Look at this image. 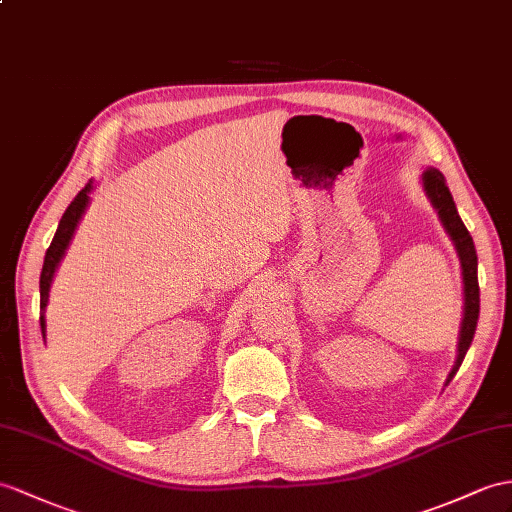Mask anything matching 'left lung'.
<instances>
[{
	"instance_id": "obj_1",
	"label": "left lung",
	"mask_w": 512,
	"mask_h": 512,
	"mask_svg": "<svg viewBox=\"0 0 512 512\" xmlns=\"http://www.w3.org/2000/svg\"><path fill=\"white\" fill-rule=\"evenodd\" d=\"M421 186L423 193L430 199L432 208L439 215V221L443 230L450 236L456 256L460 260V273H463V321H460V330H458V345H456V360L447 373L445 384L454 378V373L458 371L460 363L469 350V345L473 341V334H476L478 326V315H480V286H478V254H476V245H473V239L469 230L465 228L463 219H460L454 197L447 189L443 173L434 167H428L421 171Z\"/></svg>"
}]
</instances>
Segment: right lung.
Instances as JSON below:
<instances>
[{
  "label": "right lung",
  "mask_w": 512,
  "mask_h": 512,
  "mask_svg": "<svg viewBox=\"0 0 512 512\" xmlns=\"http://www.w3.org/2000/svg\"><path fill=\"white\" fill-rule=\"evenodd\" d=\"M91 191H93V180L86 184L76 197H73V202L69 204V208L65 210V215H62V219L58 223V230L54 234L52 245H49L47 254H45V263H43V271H41V332H43V339H45V332H47L45 308H47V302H49V289H52L54 273L60 265V260L65 258V252H67V247L73 239V234H76V228H78V223L84 215V210L89 208Z\"/></svg>",
  "instance_id": "obj_1"
}]
</instances>
